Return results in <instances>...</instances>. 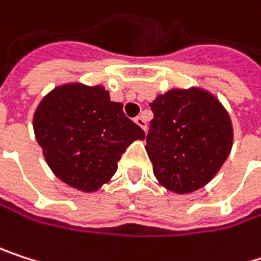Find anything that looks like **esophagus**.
<instances>
[{
	"mask_svg": "<svg viewBox=\"0 0 261 261\" xmlns=\"http://www.w3.org/2000/svg\"><path fill=\"white\" fill-rule=\"evenodd\" d=\"M135 122H136L141 128L147 129V119H145V116H144V114H139V116L135 119Z\"/></svg>",
	"mask_w": 261,
	"mask_h": 261,
	"instance_id": "34e87169",
	"label": "esophagus"
}]
</instances>
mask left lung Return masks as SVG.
I'll return each instance as SVG.
<instances>
[{"label": "left lung", "mask_w": 261, "mask_h": 261, "mask_svg": "<svg viewBox=\"0 0 261 261\" xmlns=\"http://www.w3.org/2000/svg\"><path fill=\"white\" fill-rule=\"evenodd\" d=\"M147 153L158 180L177 194L206 185L231 151L232 125L206 91L170 90L150 103Z\"/></svg>", "instance_id": "obj_1"}]
</instances>
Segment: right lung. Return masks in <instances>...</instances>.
Masks as SVG:
<instances>
[{
    "label": "right lung",
    "instance_id": "add662e5",
    "mask_svg": "<svg viewBox=\"0 0 261 261\" xmlns=\"http://www.w3.org/2000/svg\"><path fill=\"white\" fill-rule=\"evenodd\" d=\"M33 128L51 171L81 191L108 182L126 147L145 138L100 85L55 88L36 108Z\"/></svg>",
    "mask_w": 261,
    "mask_h": 261
}]
</instances>
